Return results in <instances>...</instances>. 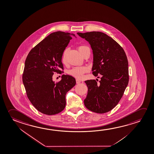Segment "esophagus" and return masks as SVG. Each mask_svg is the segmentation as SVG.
<instances>
[{
    "instance_id": "34e87169",
    "label": "esophagus",
    "mask_w": 154,
    "mask_h": 154,
    "mask_svg": "<svg viewBox=\"0 0 154 154\" xmlns=\"http://www.w3.org/2000/svg\"><path fill=\"white\" fill-rule=\"evenodd\" d=\"M81 82V81H79V80H78V79H76V83H77V84H79Z\"/></svg>"
}]
</instances>
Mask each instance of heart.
Masks as SVG:
<instances>
[{"label":"heart","mask_w":154,"mask_h":154,"mask_svg":"<svg viewBox=\"0 0 154 154\" xmlns=\"http://www.w3.org/2000/svg\"><path fill=\"white\" fill-rule=\"evenodd\" d=\"M88 47L86 46H80L78 48V50L80 53L83 52V50H85ZM68 50L66 49L63 51L62 57V61L63 62H66V53H67ZM88 69L86 66H76L74 67L73 68L71 69L70 71H69V73L71 76H73L74 77L78 79H81L83 77L84 74L88 71Z\"/></svg>","instance_id":"heart-1"}]
</instances>
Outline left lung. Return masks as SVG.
<instances>
[{
    "label": "left lung",
    "mask_w": 154,
    "mask_h": 154,
    "mask_svg": "<svg viewBox=\"0 0 154 154\" xmlns=\"http://www.w3.org/2000/svg\"><path fill=\"white\" fill-rule=\"evenodd\" d=\"M77 34L88 41L92 50L93 75L101 76L99 83L94 79L85 81L88 92L84 104L96 113L107 112L118 104L128 86L127 57L123 48L106 33L92 31Z\"/></svg>",
    "instance_id": "8db88e82"
}]
</instances>
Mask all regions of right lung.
<instances>
[{
    "label": "right lung",
    "mask_w": 154,
    "mask_h": 154,
    "mask_svg": "<svg viewBox=\"0 0 154 154\" xmlns=\"http://www.w3.org/2000/svg\"><path fill=\"white\" fill-rule=\"evenodd\" d=\"M73 33L57 31L38 43L26 57L22 80L29 99L35 109L48 115L64 109L66 95L76 85L75 78L63 75L58 83L53 81L54 72L63 69L62 57Z\"/></svg>",
    "instance_id": "obj_1"
}]
</instances>
